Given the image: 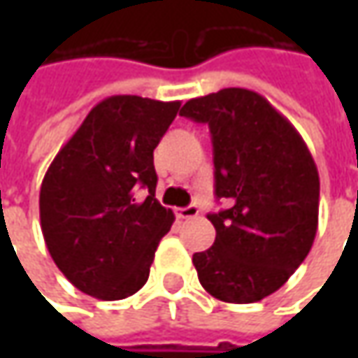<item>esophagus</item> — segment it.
Listing matches in <instances>:
<instances>
[{
	"instance_id": "obj_1",
	"label": "esophagus",
	"mask_w": 358,
	"mask_h": 358,
	"mask_svg": "<svg viewBox=\"0 0 358 358\" xmlns=\"http://www.w3.org/2000/svg\"><path fill=\"white\" fill-rule=\"evenodd\" d=\"M175 213H177L179 219H195V217H199V207H197V205L179 207V209H175Z\"/></svg>"
}]
</instances>
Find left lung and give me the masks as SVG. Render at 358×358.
<instances>
[{"instance_id":"obj_1","label":"left lung","mask_w":358,"mask_h":358,"mask_svg":"<svg viewBox=\"0 0 358 358\" xmlns=\"http://www.w3.org/2000/svg\"><path fill=\"white\" fill-rule=\"evenodd\" d=\"M213 141L215 243L193 255L203 289L225 303H257L281 289L309 255L319 225V171L289 119L241 87L189 99L181 113Z\"/></svg>"}]
</instances>
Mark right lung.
<instances>
[{
    "label": "right lung",
    "instance_id": "right-lung-1",
    "mask_svg": "<svg viewBox=\"0 0 358 358\" xmlns=\"http://www.w3.org/2000/svg\"><path fill=\"white\" fill-rule=\"evenodd\" d=\"M179 107L107 97L51 161L39 191L41 231L51 259L79 291L119 301L149 279L159 241L175 221L155 199L153 149Z\"/></svg>",
    "mask_w": 358,
    "mask_h": 358
}]
</instances>
